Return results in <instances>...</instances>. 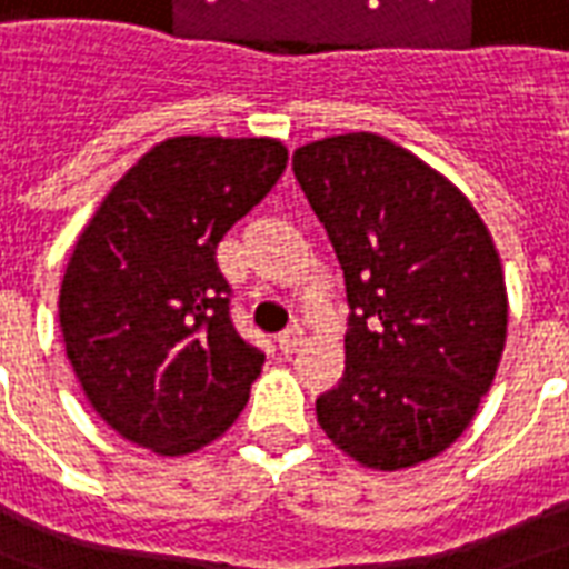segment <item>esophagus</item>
<instances>
[{
  "mask_svg": "<svg viewBox=\"0 0 569 569\" xmlns=\"http://www.w3.org/2000/svg\"><path fill=\"white\" fill-rule=\"evenodd\" d=\"M277 346H280V351H283L286 357L295 355L298 348L303 346V330L298 328V325H292V328H286L280 337H277Z\"/></svg>",
  "mask_w": 569,
  "mask_h": 569,
  "instance_id": "obj_1",
  "label": "esophagus"
}]
</instances>
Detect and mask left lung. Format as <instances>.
I'll return each instance as SVG.
<instances>
[{
	"mask_svg": "<svg viewBox=\"0 0 569 569\" xmlns=\"http://www.w3.org/2000/svg\"><path fill=\"white\" fill-rule=\"evenodd\" d=\"M346 274V372L316 401L321 431L366 469L437 458L472 422L508 337L493 236L467 194L375 132L292 156Z\"/></svg>",
	"mask_w": 569,
	"mask_h": 569,
	"instance_id": "8db88e82",
	"label": "left lung"
}]
</instances>
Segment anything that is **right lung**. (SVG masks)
I'll return each mask as SVG.
<instances>
[{"mask_svg": "<svg viewBox=\"0 0 569 569\" xmlns=\"http://www.w3.org/2000/svg\"><path fill=\"white\" fill-rule=\"evenodd\" d=\"M286 162L277 138H168L111 186L76 241L58 295L67 360L123 440L180 458L248 405L266 355L232 328L214 248Z\"/></svg>", "mask_w": 569, "mask_h": 569, "instance_id": "obj_1", "label": "right lung"}]
</instances>
